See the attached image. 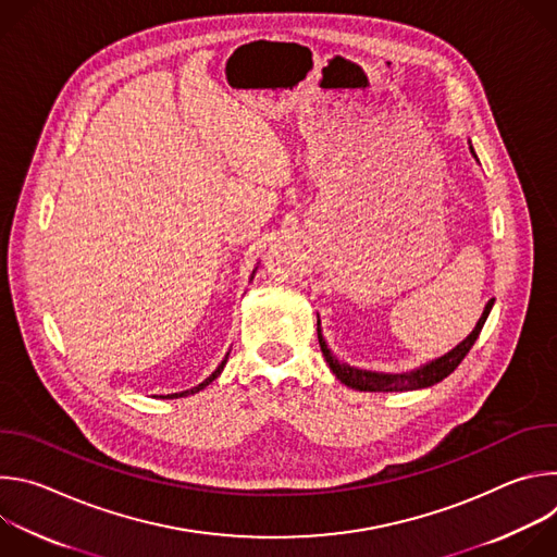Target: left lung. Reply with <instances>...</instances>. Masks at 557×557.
<instances>
[{"instance_id":"1","label":"left lung","mask_w":557,"mask_h":557,"mask_svg":"<svg viewBox=\"0 0 557 557\" xmlns=\"http://www.w3.org/2000/svg\"><path fill=\"white\" fill-rule=\"evenodd\" d=\"M469 149H471V153L475 156L473 147H469ZM492 306H494V299L487 301V306H485V310H483V314H481V320H479V324H475V329L471 331V335H469L465 342H460L451 352H447L445 357H441V359H436V361H432V363H428V366H423V368H419V370H414V372H404V374L368 372V370H357V368H350V366H346V363H339V361L333 357V352L329 350V346H326V342H324V337H322L320 320H317V339H320L322 352H324V357H326L331 370L335 372V376H337L342 383H346V385H350V387H355V389H363V392H399V389L430 387V385L443 381L445 376H449V374L458 368V363L467 357V352L471 350V346L475 344V339H479V335H481V331H483V326H485V322H487Z\"/></svg>"}]
</instances>
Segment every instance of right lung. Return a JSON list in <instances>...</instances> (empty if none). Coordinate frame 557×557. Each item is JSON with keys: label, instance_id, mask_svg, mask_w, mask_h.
I'll return each mask as SVG.
<instances>
[{"label": "right lung", "instance_id": "add662e5", "mask_svg": "<svg viewBox=\"0 0 557 557\" xmlns=\"http://www.w3.org/2000/svg\"><path fill=\"white\" fill-rule=\"evenodd\" d=\"M224 363H226V359L215 368V372L209 376V379H205L200 385H196V387H191V389H185V392H174V394H168V399H178V396H187V394H196V392H200V389H205L213 379H218L220 376V372H222V368H224Z\"/></svg>", "mask_w": 557, "mask_h": 557}]
</instances>
